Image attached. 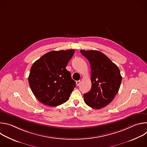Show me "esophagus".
<instances>
[{
    "label": "esophagus",
    "mask_w": 147,
    "mask_h": 147,
    "mask_svg": "<svg viewBox=\"0 0 147 147\" xmlns=\"http://www.w3.org/2000/svg\"><path fill=\"white\" fill-rule=\"evenodd\" d=\"M80 80H78V81H76V85H77V86H78L80 84Z\"/></svg>",
    "instance_id": "esophagus-1"
}]
</instances>
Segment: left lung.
I'll use <instances>...</instances> for the list:
<instances>
[{
  "mask_svg": "<svg viewBox=\"0 0 147 147\" xmlns=\"http://www.w3.org/2000/svg\"><path fill=\"white\" fill-rule=\"evenodd\" d=\"M91 66L92 87L84 94V102L95 109L107 107L117 94L122 77L118 67L103 53L94 50L80 51Z\"/></svg>",
  "mask_w": 147,
  "mask_h": 147,
  "instance_id": "8db88e82",
  "label": "left lung"
}]
</instances>
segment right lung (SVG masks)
<instances>
[{"label": "right lung", "instance_id": "1", "mask_svg": "<svg viewBox=\"0 0 147 147\" xmlns=\"http://www.w3.org/2000/svg\"><path fill=\"white\" fill-rule=\"evenodd\" d=\"M74 53V49L51 51L34 63L28 82L40 102L54 107L69 100L76 82L66 67Z\"/></svg>", "mask_w": 147, "mask_h": 147}]
</instances>
